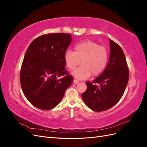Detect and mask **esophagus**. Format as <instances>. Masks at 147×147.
Wrapping results in <instances>:
<instances>
[{"label":"esophagus","mask_w":147,"mask_h":147,"mask_svg":"<svg viewBox=\"0 0 147 147\" xmlns=\"http://www.w3.org/2000/svg\"><path fill=\"white\" fill-rule=\"evenodd\" d=\"M74 83L75 84H78V83H79V81L78 80H77V79H74Z\"/></svg>","instance_id":"34e87169"}]
</instances>
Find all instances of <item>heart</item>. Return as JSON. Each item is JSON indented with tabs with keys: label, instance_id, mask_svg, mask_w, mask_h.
I'll return each mask as SVG.
<instances>
[{
	"label": "heart",
	"instance_id": "heart-1",
	"mask_svg": "<svg viewBox=\"0 0 147 147\" xmlns=\"http://www.w3.org/2000/svg\"><path fill=\"white\" fill-rule=\"evenodd\" d=\"M75 51L68 50L65 53L64 61L70 70H74L80 64L82 65L73 72L74 76L83 80L91 76H97L105 69L108 63L109 53L107 49L91 40L77 43Z\"/></svg>",
	"mask_w": 147,
	"mask_h": 147
}]
</instances>
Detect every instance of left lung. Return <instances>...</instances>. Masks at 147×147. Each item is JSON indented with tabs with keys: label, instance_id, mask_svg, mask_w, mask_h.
Wrapping results in <instances>:
<instances>
[{
	"label": "left lung",
	"instance_id": "obj_1",
	"mask_svg": "<svg viewBox=\"0 0 147 147\" xmlns=\"http://www.w3.org/2000/svg\"><path fill=\"white\" fill-rule=\"evenodd\" d=\"M110 42V55L107 65L94 81L86 82L87 89L82 94L84 104L95 112H103L118 103L126 90L129 77L122 48L111 39Z\"/></svg>",
	"mask_w": 147,
	"mask_h": 147
}]
</instances>
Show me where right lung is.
I'll return each mask as SVG.
<instances>
[{"mask_svg": "<svg viewBox=\"0 0 147 147\" xmlns=\"http://www.w3.org/2000/svg\"><path fill=\"white\" fill-rule=\"evenodd\" d=\"M72 41L71 35H42L31 42L20 72L22 90L35 107L50 110L58 104L74 78L65 69L64 55Z\"/></svg>", "mask_w": 147, "mask_h": 147, "instance_id": "add662e5", "label": "right lung"}]
</instances>
